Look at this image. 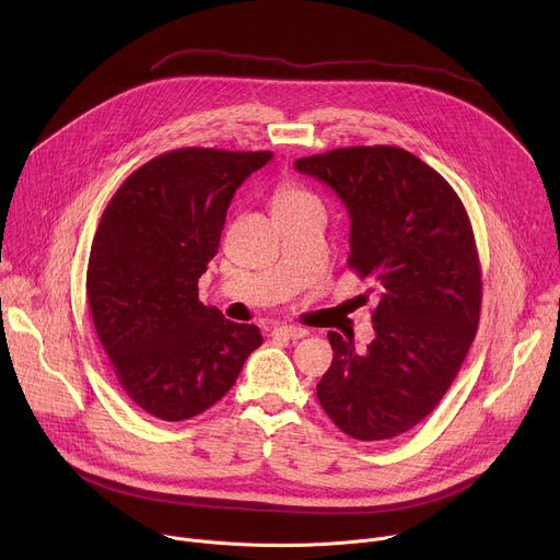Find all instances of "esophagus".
Masks as SVG:
<instances>
[{"instance_id":"obj_1","label":"esophagus","mask_w":560,"mask_h":560,"mask_svg":"<svg viewBox=\"0 0 560 560\" xmlns=\"http://www.w3.org/2000/svg\"><path fill=\"white\" fill-rule=\"evenodd\" d=\"M275 337H281V339H290V341H296V339H303L307 335L305 328H299V326H279L272 330Z\"/></svg>"}]
</instances>
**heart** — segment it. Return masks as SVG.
I'll list each match as a JSON object with an SVG mask.
<instances>
[{"label":"heart","instance_id":"obj_1","mask_svg":"<svg viewBox=\"0 0 560 560\" xmlns=\"http://www.w3.org/2000/svg\"><path fill=\"white\" fill-rule=\"evenodd\" d=\"M305 199H312V197L299 188H285L279 192L277 203H294V201H305Z\"/></svg>","mask_w":560,"mask_h":560}]
</instances>
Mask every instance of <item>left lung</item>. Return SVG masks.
I'll return each instance as SVG.
<instances>
[{
	"label": "left lung",
	"mask_w": 560,
	"mask_h": 560,
	"mask_svg": "<svg viewBox=\"0 0 560 560\" xmlns=\"http://www.w3.org/2000/svg\"><path fill=\"white\" fill-rule=\"evenodd\" d=\"M294 168L346 203L348 266L378 296L365 352L328 332L318 404L352 439H394L439 406L476 337L483 281L469 217L434 168L396 145L337 148Z\"/></svg>",
	"instance_id": "1"
}]
</instances>
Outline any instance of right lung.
<instances>
[{
  "instance_id": "right-lung-1",
  "label": "right lung",
  "mask_w": 560,
  "mask_h": 560,
  "mask_svg": "<svg viewBox=\"0 0 560 560\" xmlns=\"http://www.w3.org/2000/svg\"><path fill=\"white\" fill-rule=\"evenodd\" d=\"M270 150L179 148L137 168L108 201L86 294L113 372L143 412L186 421L234 385L264 339L199 301L232 195Z\"/></svg>"
}]
</instances>
